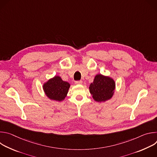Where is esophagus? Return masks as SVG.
Listing matches in <instances>:
<instances>
[{"label": "esophagus", "instance_id": "esophagus-1", "mask_svg": "<svg viewBox=\"0 0 157 157\" xmlns=\"http://www.w3.org/2000/svg\"><path fill=\"white\" fill-rule=\"evenodd\" d=\"M82 83V81H75V84H81Z\"/></svg>", "mask_w": 157, "mask_h": 157}]
</instances>
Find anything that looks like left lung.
<instances>
[{
    "mask_svg": "<svg viewBox=\"0 0 157 157\" xmlns=\"http://www.w3.org/2000/svg\"><path fill=\"white\" fill-rule=\"evenodd\" d=\"M115 87L116 83L113 78L99 74L95 76L89 89L94 101L101 102L112 98Z\"/></svg>",
    "mask_w": 157,
    "mask_h": 157,
    "instance_id": "8db88e82",
    "label": "left lung"
}]
</instances>
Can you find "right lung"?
Listing matches in <instances>:
<instances>
[{"mask_svg": "<svg viewBox=\"0 0 157 157\" xmlns=\"http://www.w3.org/2000/svg\"><path fill=\"white\" fill-rule=\"evenodd\" d=\"M70 87V83L63 81L61 77L55 76L44 83L43 89L49 99L56 101H61L66 97Z\"/></svg>", "mask_w": 157, "mask_h": 157, "instance_id": "obj_1", "label": "right lung"}]
</instances>
